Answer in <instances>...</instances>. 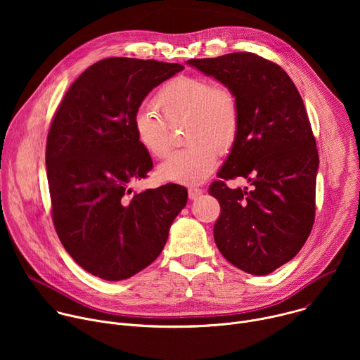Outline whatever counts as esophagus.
Wrapping results in <instances>:
<instances>
[{
	"label": "esophagus",
	"mask_w": 360,
	"mask_h": 360,
	"mask_svg": "<svg viewBox=\"0 0 360 360\" xmlns=\"http://www.w3.org/2000/svg\"><path fill=\"white\" fill-rule=\"evenodd\" d=\"M202 189H199V188H189L188 189V196H189V199H196V198H199L200 195H202Z\"/></svg>",
	"instance_id": "obj_1"
}]
</instances>
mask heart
I'll use <instances>...</instances> for the list:
<instances>
[{"label":"heart","mask_w":360,"mask_h":360,"mask_svg":"<svg viewBox=\"0 0 360 360\" xmlns=\"http://www.w3.org/2000/svg\"><path fill=\"white\" fill-rule=\"evenodd\" d=\"M155 105L167 122L152 108H139L132 120L136 142L153 158H164L171 149L170 127L186 121L185 142L158 168V176L181 185H198L217 167L218 150L228 152L239 134L240 105L236 92L226 85L181 75L165 84Z\"/></svg>","instance_id":"obj_1"}]
</instances>
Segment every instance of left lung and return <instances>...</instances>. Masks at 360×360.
Returning a JSON list of instances; mask_svg holds the SVG:
<instances>
[{
    "label": "left lung",
    "instance_id": "obj_1",
    "mask_svg": "<svg viewBox=\"0 0 360 360\" xmlns=\"http://www.w3.org/2000/svg\"><path fill=\"white\" fill-rule=\"evenodd\" d=\"M186 64L232 88L240 105L238 138L210 186L221 205L215 243L240 271L269 275L295 258L315 221L319 155L303 101L278 64L252 53ZM238 176L249 190L227 188Z\"/></svg>",
    "mask_w": 360,
    "mask_h": 360
}]
</instances>
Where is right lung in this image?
Here are the masks:
<instances>
[{"label":"right lung","mask_w":360,"mask_h":360,"mask_svg":"<svg viewBox=\"0 0 360 360\" xmlns=\"http://www.w3.org/2000/svg\"><path fill=\"white\" fill-rule=\"evenodd\" d=\"M182 70L155 60H101L74 81L51 124L45 165L54 226L94 276L122 281L150 265L186 205L188 192L176 184L129 196V184L152 169L134 115L153 88Z\"/></svg>","instance_id":"obj_1"}]
</instances>
